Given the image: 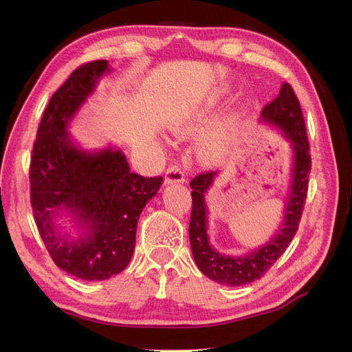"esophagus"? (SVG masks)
I'll return each mask as SVG.
<instances>
[{"label":"esophagus","mask_w":352,"mask_h":352,"mask_svg":"<svg viewBox=\"0 0 352 352\" xmlns=\"http://www.w3.org/2000/svg\"><path fill=\"white\" fill-rule=\"evenodd\" d=\"M164 183L174 184V183H184V172L178 166L168 168L166 174H164Z\"/></svg>","instance_id":"esophagus-1"}]
</instances>
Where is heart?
Returning <instances> with one entry per match:
<instances>
[{
    "mask_svg": "<svg viewBox=\"0 0 352 352\" xmlns=\"http://www.w3.org/2000/svg\"><path fill=\"white\" fill-rule=\"evenodd\" d=\"M206 118H207V110L201 111V113L192 116L189 119H186V121L177 122L174 125V130L177 133H190L195 130ZM226 145H227L226 126L216 125L197 140V155L199 157L201 162L214 163L223 155Z\"/></svg>",
    "mask_w": 352,
    "mask_h": 352,
    "instance_id": "heart-1",
    "label": "heart"
}]
</instances>
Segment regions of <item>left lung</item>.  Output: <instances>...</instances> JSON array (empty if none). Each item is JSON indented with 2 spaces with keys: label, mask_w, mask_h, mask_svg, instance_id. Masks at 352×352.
<instances>
[{
  "label": "left lung",
  "mask_w": 352,
  "mask_h": 352,
  "mask_svg": "<svg viewBox=\"0 0 352 352\" xmlns=\"http://www.w3.org/2000/svg\"><path fill=\"white\" fill-rule=\"evenodd\" d=\"M260 119L261 122L274 126L283 134L292 154L290 180L283 201L281 222L266 243L239 256H231V254H223L216 250L207 234L208 208L206 195L221 172H206L190 182L192 214L189 239L193 260L201 272L223 286H243V284L261 278L271 269L286 251L296 233L305 195H307L309 174L311 169L310 146L300 101L290 85H283L280 95L263 109Z\"/></svg>",
  "instance_id": "1"
}]
</instances>
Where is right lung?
I'll list each match as a JSON object with an SVG mask.
<instances>
[{"mask_svg":"<svg viewBox=\"0 0 352 352\" xmlns=\"http://www.w3.org/2000/svg\"><path fill=\"white\" fill-rule=\"evenodd\" d=\"M110 71L107 60L86 63L51 96L30 166L34 221L51 258L87 281L129 266L139 216L163 183L133 174L119 148H83L68 130Z\"/></svg>","mask_w":352,"mask_h":352,"instance_id":"add662e5","label":"right lung"}]
</instances>
